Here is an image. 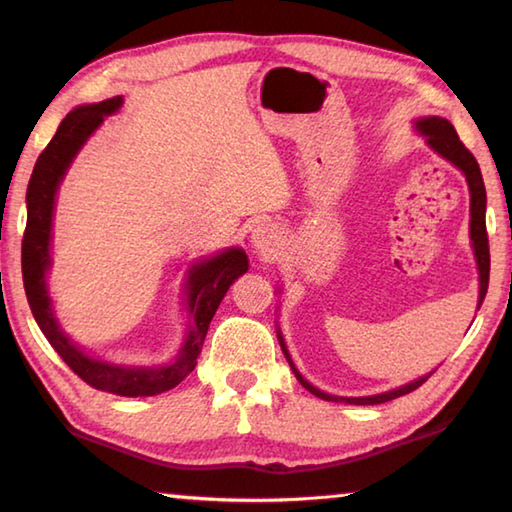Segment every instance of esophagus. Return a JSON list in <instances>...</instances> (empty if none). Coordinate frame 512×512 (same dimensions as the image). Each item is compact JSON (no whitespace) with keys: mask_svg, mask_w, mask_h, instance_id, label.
<instances>
[{"mask_svg":"<svg viewBox=\"0 0 512 512\" xmlns=\"http://www.w3.org/2000/svg\"><path fill=\"white\" fill-rule=\"evenodd\" d=\"M278 245H281V231L274 223L263 220V223L254 225L252 229V247L263 258H272L278 252Z\"/></svg>","mask_w":512,"mask_h":512,"instance_id":"obj_1","label":"esophagus"}]
</instances>
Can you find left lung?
Segmentation results:
<instances>
[{"label":"left lung","instance_id":"1","mask_svg":"<svg viewBox=\"0 0 512 512\" xmlns=\"http://www.w3.org/2000/svg\"><path fill=\"white\" fill-rule=\"evenodd\" d=\"M419 133L426 136V142L430 144V149H435L441 158H446L452 162L461 173L466 176L468 189H470V240H472V249H475V260H477V269H479V303L477 310L484 303L486 292H488V276H490V252H488V234H486V187H484V178H481L479 165L472 153L464 147V142L459 140L457 131L446 118H437V115H430V118H421L417 120ZM278 341H281V347L285 352V359L289 363V368L296 374L298 383L303 385L305 390H310L314 397L323 399V401H336V403H354V406H376V403H385L392 401L397 397H403V394H410L412 390H417L423 381H428V376H419L417 381H410L406 385H401L397 390L390 392H381V394H372V397H334V394H327L323 390L314 388V385L305 379V376L296 370V365L292 363V356H289L283 334L278 330Z\"/></svg>","mask_w":512,"mask_h":512}]
</instances>
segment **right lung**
<instances>
[{
	"label": "right lung",
	"mask_w": 512,
	"mask_h": 512,
	"mask_svg": "<svg viewBox=\"0 0 512 512\" xmlns=\"http://www.w3.org/2000/svg\"><path fill=\"white\" fill-rule=\"evenodd\" d=\"M122 106V98H109L98 104H84L71 111L57 127L53 140L46 144L35 162L33 176L26 189V231L22 240V276L28 305L44 336L62 356L64 363L95 390L120 394V397H153L167 392L196 368V359L205 343L211 318L229 285L249 269L247 254L240 247L225 249L211 258L200 260L187 276V310L191 314L187 339L176 359L156 368H127V365L106 363L86 354L62 332L48 298L46 272L51 267V229L57 187L71 167L77 151L100 127L106 115Z\"/></svg>",
	"instance_id": "obj_1"
}]
</instances>
